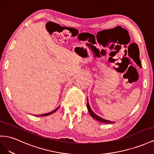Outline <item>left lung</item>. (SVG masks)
<instances>
[{
	"mask_svg": "<svg viewBox=\"0 0 154 154\" xmlns=\"http://www.w3.org/2000/svg\"><path fill=\"white\" fill-rule=\"evenodd\" d=\"M87 109H88V112L90 113V115L92 116V117L93 118H94V119H96V120L99 121L100 122H103V123H105V124H112V123H114L113 122L105 120V119H103V118H101L100 116H98L97 115H96V114L92 111V110L91 109V108H90L88 102H87Z\"/></svg>",
	"mask_w": 154,
	"mask_h": 154,
	"instance_id": "obj_1",
	"label": "left lung"
}]
</instances>
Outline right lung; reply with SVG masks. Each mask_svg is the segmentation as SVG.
<instances>
[{
  "mask_svg": "<svg viewBox=\"0 0 154 154\" xmlns=\"http://www.w3.org/2000/svg\"><path fill=\"white\" fill-rule=\"evenodd\" d=\"M58 109V108H57L55 110H54V111H51V112H49V113H46V114H43V115H36V116H48V115H51V114H53V113H54V112H56V111H57V109Z\"/></svg>",
  "mask_w": 154,
  "mask_h": 154,
  "instance_id": "add662e5",
  "label": "right lung"
}]
</instances>
